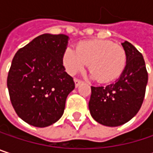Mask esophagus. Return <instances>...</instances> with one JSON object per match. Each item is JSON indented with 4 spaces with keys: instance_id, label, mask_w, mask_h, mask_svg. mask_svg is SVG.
I'll return each instance as SVG.
<instances>
[{
    "instance_id": "esophagus-1",
    "label": "esophagus",
    "mask_w": 153,
    "mask_h": 153,
    "mask_svg": "<svg viewBox=\"0 0 153 153\" xmlns=\"http://www.w3.org/2000/svg\"><path fill=\"white\" fill-rule=\"evenodd\" d=\"M74 83H75V87H79L81 83H82V81L81 80H79V79H74Z\"/></svg>"
}]
</instances>
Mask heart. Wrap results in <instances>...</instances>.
I'll use <instances>...</instances> for the list:
<instances>
[{"mask_svg": "<svg viewBox=\"0 0 153 153\" xmlns=\"http://www.w3.org/2000/svg\"><path fill=\"white\" fill-rule=\"evenodd\" d=\"M63 64L71 75L82 71L88 64L89 72L97 81L109 82L123 73L127 64L125 49L108 40H90L79 42L76 50L66 48Z\"/></svg>", "mask_w": 153, "mask_h": 153, "instance_id": "heart-1", "label": "heart"}]
</instances>
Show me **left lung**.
I'll list each match as a JSON object with an SVG mask.
<instances>
[{"mask_svg":"<svg viewBox=\"0 0 153 153\" xmlns=\"http://www.w3.org/2000/svg\"><path fill=\"white\" fill-rule=\"evenodd\" d=\"M126 67L120 78L106 87H91L88 108L98 123L118 127L129 121L143 102L148 73L142 54L128 42H124Z\"/></svg>","mask_w":153,"mask_h":153,"instance_id":"1","label":"left lung"}]
</instances>
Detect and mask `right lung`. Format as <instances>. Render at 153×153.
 <instances>
[{"instance_id": "add662e5", "label": "right lung", "mask_w": 153, "mask_h": 153, "mask_svg": "<svg viewBox=\"0 0 153 153\" xmlns=\"http://www.w3.org/2000/svg\"><path fill=\"white\" fill-rule=\"evenodd\" d=\"M68 39L65 34H42L13 57L7 79L10 101L18 117L32 126L56 122L75 88L63 65Z\"/></svg>"}]
</instances>
